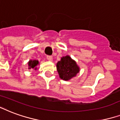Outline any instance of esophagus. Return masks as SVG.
<instances>
[{"label":"esophagus","instance_id":"1","mask_svg":"<svg viewBox=\"0 0 120 120\" xmlns=\"http://www.w3.org/2000/svg\"><path fill=\"white\" fill-rule=\"evenodd\" d=\"M47 60H49V61H52L53 60V57L51 56H47Z\"/></svg>","mask_w":120,"mask_h":120}]
</instances>
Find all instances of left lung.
Wrapping results in <instances>:
<instances>
[{
	"label": "left lung",
	"mask_w": 120,
	"mask_h": 120,
	"mask_svg": "<svg viewBox=\"0 0 120 120\" xmlns=\"http://www.w3.org/2000/svg\"><path fill=\"white\" fill-rule=\"evenodd\" d=\"M56 70L59 77L64 81H69L79 72L80 68L75 60L72 59L69 55L61 58V60L56 64Z\"/></svg>",
	"instance_id": "1"
}]
</instances>
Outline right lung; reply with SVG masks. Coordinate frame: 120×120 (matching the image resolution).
Here are the masks:
<instances>
[{
  "instance_id": "1",
  "label": "right lung",
  "mask_w": 120,
  "mask_h": 120,
  "mask_svg": "<svg viewBox=\"0 0 120 120\" xmlns=\"http://www.w3.org/2000/svg\"><path fill=\"white\" fill-rule=\"evenodd\" d=\"M39 64V61L37 60H30L29 62H28V69H34V70H37L38 69V65Z\"/></svg>"
}]
</instances>
